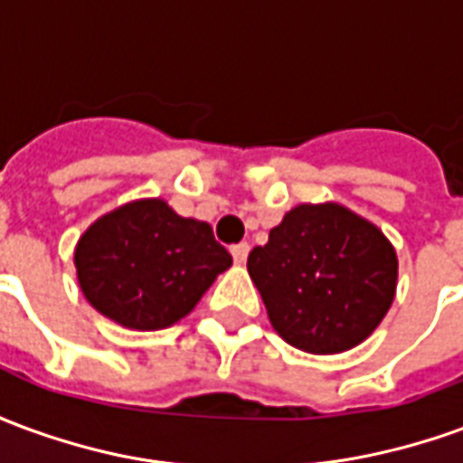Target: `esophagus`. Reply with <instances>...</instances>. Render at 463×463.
Returning a JSON list of instances; mask_svg holds the SVG:
<instances>
[{
    "label": "esophagus",
    "mask_w": 463,
    "mask_h": 463,
    "mask_svg": "<svg viewBox=\"0 0 463 463\" xmlns=\"http://www.w3.org/2000/svg\"><path fill=\"white\" fill-rule=\"evenodd\" d=\"M231 252H232V260L238 262V265H242V262L248 260V252H250V245H248V242H238V245H232Z\"/></svg>",
    "instance_id": "1"
}]
</instances>
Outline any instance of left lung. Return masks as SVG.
Wrapping results in <instances>:
<instances>
[{
  "instance_id": "8db88e82",
  "label": "left lung",
  "mask_w": 463,
  "mask_h": 463,
  "mask_svg": "<svg viewBox=\"0 0 463 463\" xmlns=\"http://www.w3.org/2000/svg\"><path fill=\"white\" fill-rule=\"evenodd\" d=\"M397 270L387 235L340 203L295 205L248 255L275 332L310 354L367 340L394 302Z\"/></svg>"
}]
</instances>
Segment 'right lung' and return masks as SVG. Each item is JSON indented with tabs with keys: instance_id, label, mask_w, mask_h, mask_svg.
<instances>
[{
	"instance_id": "add662e5",
	"label": "right lung",
	"mask_w": 463,
	"mask_h": 463,
	"mask_svg": "<svg viewBox=\"0 0 463 463\" xmlns=\"http://www.w3.org/2000/svg\"><path fill=\"white\" fill-rule=\"evenodd\" d=\"M84 298L128 330H165L191 315L232 265L208 222L161 198L123 203L84 231L74 250Z\"/></svg>"
}]
</instances>
